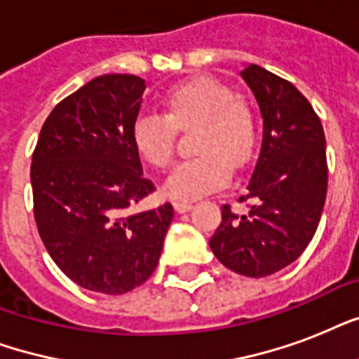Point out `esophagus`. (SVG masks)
I'll list each match as a JSON object with an SVG mask.
<instances>
[{
	"instance_id": "34e87169",
	"label": "esophagus",
	"mask_w": 359,
	"mask_h": 359,
	"mask_svg": "<svg viewBox=\"0 0 359 359\" xmlns=\"http://www.w3.org/2000/svg\"><path fill=\"white\" fill-rule=\"evenodd\" d=\"M173 207L177 212H188L194 205H191V201H175Z\"/></svg>"
}]
</instances>
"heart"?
<instances>
[{
    "instance_id": "1",
    "label": "heart",
    "mask_w": 359,
    "mask_h": 359,
    "mask_svg": "<svg viewBox=\"0 0 359 359\" xmlns=\"http://www.w3.org/2000/svg\"><path fill=\"white\" fill-rule=\"evenodd\" d=\"M163 115L147 114L132 126V143L141 160L165 169L175 158L177 130L196 128L194 149L199 156L186 160L169 175L165 194L196 199L229 182L233 165L253 160L261 137L259 115L250 102L212 78H191L163 93Z\"/></svg>"
}]
</instances>
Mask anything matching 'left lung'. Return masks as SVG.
I'll return each mask as SVG.
<instances>
[{"mask_svg": "<svg viewBox=\"0 0 359 359\" xmlns=\"http://www.w3.org/2000/svg\"><path fill=\"white\" fill-rule=\"evenodd\" d=\"M240 74L264 119L261 154L238 197L248 212L224 205L208 244L229 270L262 278L294 262L317 231L328 190L326 137L309 100L290 81L259 65Z\"/></svg>", "mask_w": 359, "mask_h": 359, "instance_id": "1", "label": "left lung"}]
</instances>
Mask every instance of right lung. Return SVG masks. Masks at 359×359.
<instances>
[{
  "mask_svg": "<svg viewBox=\"0 0 359 359\" xmlns=\"http://www.w3.org/2000/svg\"><path fill=\"white\" fill-rule=\"evenodd\" d=\"M145 80L104 74L63 98L33 151V214L61 272L87 290L124 294L151 278L173 207L132 212L156 190L143 177L132 126Z\"/></svg>",
  "mask_w": 359,
  "mask_h": 359,
  "instance_id": "add662e5",
  "label": "right lung"
}]
</instances>
